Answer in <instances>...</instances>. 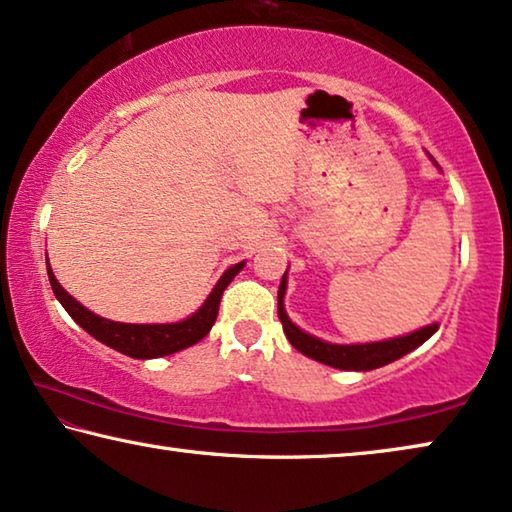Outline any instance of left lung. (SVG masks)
I'll return each instance as SVG.
<instances>
[{
    "label": "left lung",
    "mask_w": 512,
    "mask_h": 512,
    "mask_svg": "<svg viewBox=\"0 0 512 512\" xmlns=\"http://www.w3.org/2000/svg\"><path fill=\"white\" fill-rule=\"evenodd\" d=\"M285 290H287V271L283 273V280H280L278 287V318L283 322V331L294 348H297L301 355L315 359V362H322L327 366H334V369L343 371H371L380 369V366L392 364L394 359H401L408 355L410 350H415L417 345H422L427 338H431L438 331V325H427L417 331H410L406 336L387 338V341H373V343H329L322 341V338L308 334V331L299 329L290 320V315L285 311Z\"/></svg>",
    "instance_id": "left-lung-1"
}]
</instances>
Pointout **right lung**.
<instances>
[{
  "mask_svg": "<svg viewBox=\"0 0 512 512\" xmlns=\"http://www.w3.org/2000/svg\"><path fill=\"white\" fill-rule=\"evenodd\" d=\"M48 262V259H46ZM246 262H239L222 273L218 283L208 294L204 304L194 311L190 318L181 322H167V325H129V322H113L106 320L102 315L92 313L83 304L71 297L64 287L57 283L53 269L48 264V280L53 287L55 297L64 306V311L71 315V320L76 325H81L90 336H95L97 341H102L109 348L122 352V355L134 357V359H155L164 355H174L178 350L190 348V345L199 343L218 318V308L222 292L227 290V285L232 283L236 273H239Z\"/></svg>",
  "mask_w": 512,
  "mask_h": 512,
  "instance_id": "1",
  "label": "right lung"
}]
</instances>
